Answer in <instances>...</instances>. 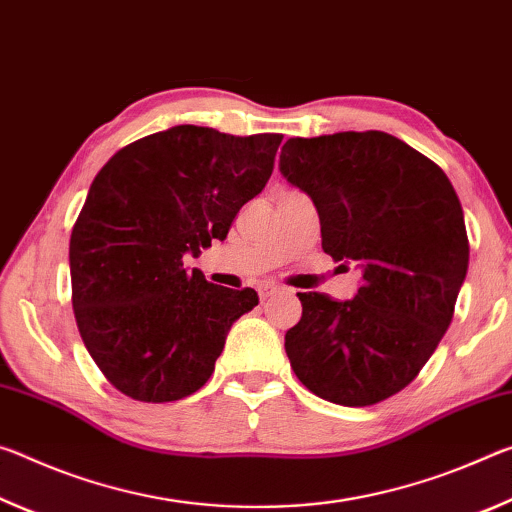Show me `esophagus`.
<instances>
[{"label": "esophagus", "instance_id": "1", "mask_svg": "<svg viewBox=\"0 0 512 512\" xmlns=\"http://www.w3.org/2000/svg\"><path fill=\"white\" fill-rule=\"evenodd\" d=\"M276 292V286H272V283H265V286L258 288V297H261V301H265L267 297H272Z\"/></svg>", "mask_w": 512, "mask_h": 512}]
</instances>
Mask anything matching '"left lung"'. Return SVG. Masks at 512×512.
I'll return each mask as SVG.
<instances>
[{
  "label": "left lung",
  "instance_id": "left-lung-1",
  "mask_svg": "<svg viewBox=\"0 0 512 512\" xmlns=\"http://www.w3.org/2000/svg\"><path fill=\"white\" fill-rule=\"evenodd\" d=\"M281 174L313 199L326 254L363 270L349 301L297 292L292 370L331 404H379L420 374L449 329L469 261L463 206L431 158L383 131L290 138Z\"/></svg>",
  "mask_w": 512,
  "mask_h": 512
}]
</instances>
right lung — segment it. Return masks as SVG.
<instances>
[{"label": "right lung", "mask_w": 512, "mask_h": 512, "mask_svg": "<svg viewBox=\"0 0 512 512\" xmlns=\"http://www.w3.org/2000/svg\"><path fill=\"white\" fill-rule=\"evenodd\" d=\"M281 133L231 136L195 124L152 133L111 156L88 190L70 238L72 308L106 381L136 401L197 392L231 324L258 304L188 272L265 188Z\"/></svg>", "instance_id": "1"}]
</instances>
